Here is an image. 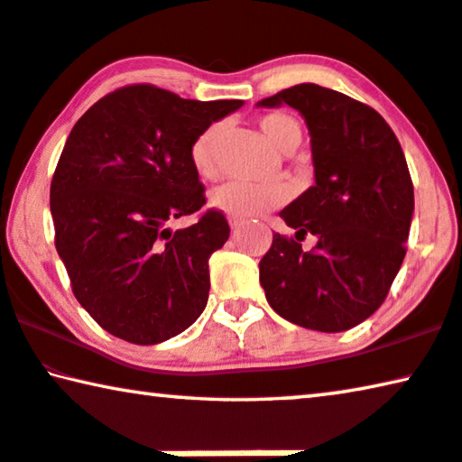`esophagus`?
I'll return each instance as SVG.
<instances>
[{"instance_id":"34e87169","label":"esophagus","mask_w":462,"mask_h":462,"mask_svg":"<svg viewBox=\"0 0 462 462\" xmlns=\"http://www.w3.org/2000/svg\"><path fill=\"white\" fill-rule=\"evenodd\" d=\"M244 218H237V217H229V225H231V229L233 231H237V229H241V226H244Z\"/></svg>"}]
</instances>
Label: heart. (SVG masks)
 <instances>
[{
	"label": "heart",
	"mask_w": 462,
	"mask_h": 462,
	"mask_svg": "<svg viewBox=\"0 0 462 462\" xmlns=\"http://www.w3.org/2000/svg\"><path fill=\"white\" fill-rule=\"evenodd\" d=\"M260 130L273 146L279 151H289L301 142V127L293 117L285 113H268L260 117ZM223 134V124H210L198 134L189 146V161L196 173L204 180H215L218 173L217 146ZM289 188L285 183H245L229 181L210 194V204L225 215L237 218L260 217L289 200Z\"/></svg>",
	"instance_id": "1"
}]
</instances>
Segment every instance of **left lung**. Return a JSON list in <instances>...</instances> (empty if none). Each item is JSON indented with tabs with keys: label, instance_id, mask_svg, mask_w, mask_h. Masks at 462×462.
I'll use <instances>...</instances> for the list:
<instances>
[{
	"label": "left lung",
	"instance_id": "obj_1",
	"mask_svg": "<svg viewBox=\"0 0 462 462\" xmlns=\"http://www.w3.org/2000/svg\"><path fill=\"white\" fill-rule=\"evenodd\" d=\"M282 103L308 124L316 183L279 212L298 241L274 233L260 285L285 320L343 332L386 300L407 254L413 181L393 127L370 105L310 82L258 105ZM308 232L319 244L303 253L299 237Z\"/></svg>",
	"mask_w": 462,
	"mask_h": 462
}]
</instances>
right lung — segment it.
I'll use <instances>...</instances> for the list:
<instances>
[{
	"instance_id": "add662e5",
	"label": "right lung",
	"mask_w": 462,
	"mask_h": 462,
	"mask_svg": "<svg viewBox=\"0 0 462 462\" xmlns=\"http://www.w3.org/2000/svg\"><path fill=\"white\" fill-rule=\"evenodd\" d=\"M244 101H191L152 84L105 95L78 119L51 180L55 247L76 300L101 328L157 345L198 320L208 301V258L229 239L189 161L204 127Z\"/></svg>"
}]
</instances>
